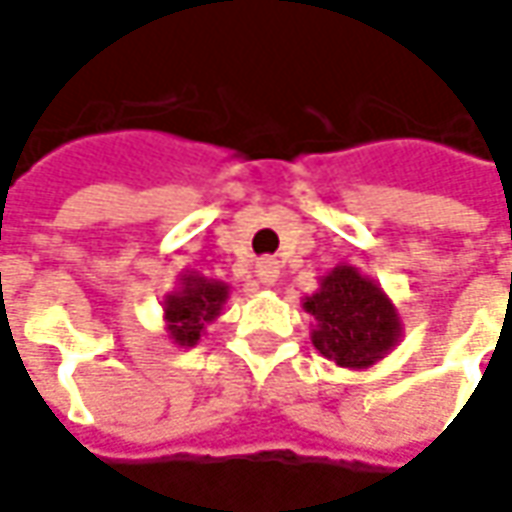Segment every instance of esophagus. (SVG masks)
Returning <instances> with one entry per match:
<instances>
[{
	"instance_id": "1",
	"label": "esophagus",
	"mask_w": 512,
	"mask_h": 512,
	"mask_svg": "<svg viewBox=\"0 0 512 512\" xmlns=\"http://www.w3.org/2000/svg\"><path fill=\"white\" fill-rule=\"evenodd\" d=\"M256 276H259L262 285H276V279H279V262L276 259H259L256 262Z\"/></svg>"
}]
</instances>
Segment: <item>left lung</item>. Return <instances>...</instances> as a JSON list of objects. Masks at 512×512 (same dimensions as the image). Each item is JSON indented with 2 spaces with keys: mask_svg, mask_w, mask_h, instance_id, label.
<instances>
[{
  "mask_svg": "<svg viewBox=\"0 0 512 512\" xmlns=\"http://www.w3.org/2000/svg\"><path fill=\"white\" fill-rule=\"evenodd\" d=\"M305 310L316 319L310 342L339 367H370L402 339V322L387 293L350 265L322 276L319 290L305 296Z\"/></svg>",
  "mask_w": 512,
  "mask_h": 512,
  "instance_id": "1",
  "label": "left lung"
}]
</instances>
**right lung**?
Returning <instances> with one entry per match:
<instances>
[{
  "mask_svg": "<svg viewBox=\"0 0 512 512\" xmlns=\"http://www.w3.org/2000/svg\"><path fill=\"white\" fill-rule=\"evenodd\" d=\"M230 296V287L225 282L207 279L199 273H182L179 287L165 296V322L173 344L193 347L202 339L205 325H210L219 313L222 305Z\"/></svg>",
  "mask_w": 512,
  "mask_h": 512,
  "instance_id": "add662e5",
  "label": "right lung"
}]
</instances>
